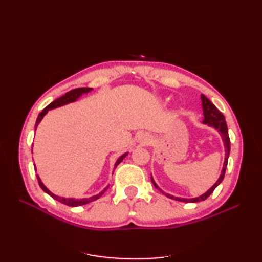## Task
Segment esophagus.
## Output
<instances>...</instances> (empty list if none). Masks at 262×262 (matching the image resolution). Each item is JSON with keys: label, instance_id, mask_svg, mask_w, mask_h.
<instances>
[{"label": "esophagus", "instance_id": "1", "mask_svg": "<svg viewBox=\"0 0 262 262\" xmlns=\"http://www.w3.org/2000/svg\"><path fill=\"white\" fill-rule=\"evenodd\" d=\"M142 142H144L145 144H148L149 143V137H146V136H144V137H142V140H141Z\"/></svg>", "mask_w": 262, "mask_h": 262}]
</instances>
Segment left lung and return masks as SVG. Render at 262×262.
<instances>
[{"label":"left lung","mask_w":262,"mask_h":262,"mask_svg":"<svg viewBox=\"0 0 262 262\" xmlns=\"http://www.w3.org/2000/svg\"><path fill=\"white\" fill-rule=\"evenodd\" d=\"M202 102H203V109H204V124H207L211 127L216 128L217 130L221 133L222 137H223V142H224V145H225V161H224V166H223V170H222V174L220 177V179L216 181L215 185L211 187L207 192H205L202 196H199L197 198H191V199H185V198H178V197H173L171 196L169 193H163L165 194L166 197H169L171 199H176L178 202H183V203H197V202H202V200L207 199L213 191L215 190V188L220 185V183L223 181L224 177H225V171H226V166H227V160H229V155H230V149H231V145H230V137H229V130H227V126H226V121H225V117L223 116V114L221 113V111L217 109L215 105L211 103L209 100L206 98L204 94H202ZM152 182L155 188H159L157 186V183H155L152 179Z\"/></svg>","instance_id":"left-lung-1"}]
</instances>
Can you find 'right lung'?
<instances>
[{"instance_id": "1", "label": "right lung", "mask_w": 262, "mask_h": 262, "mask_svg": "<svg viewBox=\"0 0 262 262\" xmlns=\"http://www.w3.org/2000/svg\"><path fill=\"white\" fill-rule=\"evenodd\" d=\"M92 90L91 88H77V89H74V90H71V91H69V92H66L63 97H60V98H58V99H56L55 100V101H53L52 103H49L47 107L43 109L40 114H39V116H38V118H37V122H36V128H37V126H38V124H39V121H40L42 118H43V116H45L47 113H48V110H51V109H54V108H57V107H60V105H64V104H66V103H70V102H73V101H75V100L79 98L81 94H83V93H88V92H90ZM126 155H127V153H125V154H122L121 157L117 160V162H116V164H115V168L117 165H118L122 160H124L125 158H126ZM37 180H38V183H39V186H40V188L42 189L43 191L45 192H47L49 196L51 197H53L54 199H56V200H58L59 203H62V204H65V205H68V206H71V207H76V206H82V205H85V204H88V203H91V202H93V200H97V199H99L100 197L102 196V194L105 192V190H107V189L109 188V186L107 187V188H104L103 190L100 192V193H98V194H96V196H93V197H90V198H83V199H74V198H63V197H58V196H56V194H54L53 192H51L48 190V189L43 186V183L41 182V180H40V178H39L38 176H37Z\"/></svg>"}]
</instances>
